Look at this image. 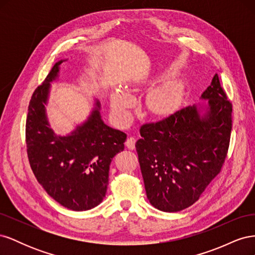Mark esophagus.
Masks as SVG:
<instances>
[{
	"instance_id": "1",
	"label": "esophagus",
	"mask_w": 255,
	"mask_h": 255,
	"mask_svg": "<svg viewBox=\"0 0 255 255\" xmlns=\"http://www.w3.org/2000/svg\"><path fill=\"white\" fill-rule=\"evenodd\" d=\"M135 142H136V138L134 136H129L128 137V139L126 141V145L128 146V149L133 150L135 149Z\"/></svg>"
}]
</instances>
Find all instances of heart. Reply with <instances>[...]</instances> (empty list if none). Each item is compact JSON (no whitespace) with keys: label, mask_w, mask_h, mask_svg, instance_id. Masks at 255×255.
Segmentation results:
<instances>
[{"label":"heart","mask_w":255,"mask_h":255,"mask_svg":"<svg viewBox=\"0 0 255 255\" xmlns=\"http://www.w3.org/2000/svg\"><path fill=\"white\" fill-rule=\"evenodd\" d=\"M175 100V91L171 86H164L155 90L149 98V106L153 113L165 115L172 109ZM129 103L128 95L117 92L113 96V110L121 119H127V109Z\"/></svg>","instance_id":"b5f03b06"}]
</instances>
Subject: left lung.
Masks as SVG:
<instances>
[{
  "label": "left lung",
  "mask_w": 255,
  "mask_h": 255,
  "mask_svg": "<svg viewBox=\"0 0 255 255\" xmlns=\"http://www.w3.org/2000/svg\"><path fill=\"white\" fill-rule=\"evenodd\" d=\"M206 114L187 106L140 127L135 146L150 203L163 212L194 204L225 164L232 130V103L218 74L201 96Z\"/></svg>",
  "instance_id": "8db88e82"
}]
</instances>
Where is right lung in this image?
<instances>
[{"label": "right lung", "instance_id": "obj_1", "mask_svg": "<svg viewBox=\"0 0 255 255\" xmlns=\"http://www.w3.org/2000/svg\"><path fill=\"white\" fill-rule=\"evenodd\" d=\"M58 61L30 98L25 125L30 168L44 190L72 211H87L105 197L113 157L125 149L127 134L104 125L100 103L89 119L71 135L60 137L49 128L44 113L50 82L56 79Z\"/></svg>", "mask_w": 255, "mask_h": 255}]
</instances>
